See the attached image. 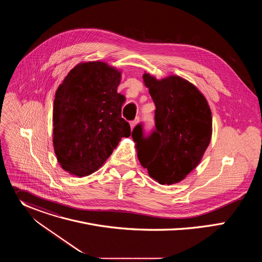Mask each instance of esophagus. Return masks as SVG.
Wrapping results in <instances>:
<instances>
[{
    "label": "esophagus",
    "instance_id": "34e87169",
    "mask_svg": "<svg viewBox=\"0 0 262 262\" xmlns=\"http://www.w3.org/2000/svg\"><path fill=\"white\" fill-rule=\"evenodd\" d=\"M138 121H139V119L137 118V119H135V120H133V121H130V122H129V124H130V127H132V129H133V128H134V127L136 126V124L138 123Z\"/></svg>",
    "mask_w": 262,
    "mask_h": 262
}]
</instances>
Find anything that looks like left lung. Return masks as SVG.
Returning <instances> with one entry per match:
<instances>
[{"instance_id":"obj_1","label":"left lung","mask_w":262,"mask_h":262,"mask_svg":"<svg viewBox=\"0 0 262 262\" xmlns=\"http://www.w3.org/2000/svg\"><path fill=\"white\" fill-rule=\"evenodd\" d=\"M143 80L157 107L156 128L143 139V125L135 126L138 159L159 183H177L198 166L209 145L211 111L202 93L180 77L158 81L144 73Z\"/></svg>"}]
</instances>
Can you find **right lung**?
Segmentation results:
<instances>
[{
  "instance_id": "add662e5",
  "label": "right lung",
  "mask_w": 262,
  "mask_h": 262,
  "mask_svg": "<svg viewBox=\"0 0 262 262\" xmlns=\"http://www.w3.org/2000/svg\"><path fill=\"white\" fill-rule=\"evenodd\" d=\"M121 73L104 62L72 68L54 100V149L61 167L79 177L97 171L130 126L121 117Z\"/></svg>"
}]
</instances>
